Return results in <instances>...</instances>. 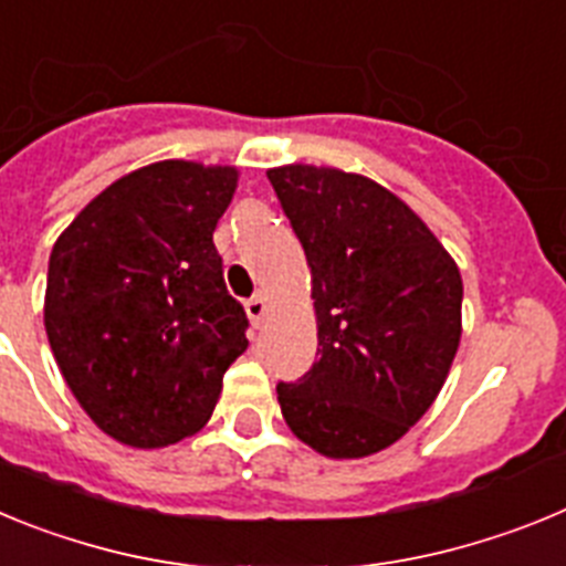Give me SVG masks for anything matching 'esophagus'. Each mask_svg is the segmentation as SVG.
Segmentation results:
<instances>
[{
	"label": "esophagus",
	"instance_id": "esophagus-1",
	"mask_svg": "<svg viewBox=\"0 0 566 566\" xmlns=\"http://www.w3.org/2000/svg\"><path fill=\"white\" fill-rule=\"evenodd\" d=\"M266 312H269L266 294H254V297L247 300V314H249V319H252L254 326H260V323H263Z\"/></svg>",
	"mask_w": 566,
	"mask_h": 566
}]
</instances>
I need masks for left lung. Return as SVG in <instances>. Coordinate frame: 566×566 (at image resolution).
I'll return each mask as SVG.
<instances>
[{
	"instance_id": "1",
	"label": "left lung",
	"mask_w": 566,
	"mask_h": 566,
	"mask_svg": "<svg viewBox=\"0 0 566 566\" xmlns=\"http://www.w3.org/2000/svg\"><path fill=\"white\" fill-rule=\"evenodd\" d=\"M312 269L317 363L277 385L283 419L328 459L402 439L442 391L462 339V274L391 189L312 164L269 169Z\"/></svg>"
}]
</instances>
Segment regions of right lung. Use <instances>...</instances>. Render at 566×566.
Instances as JSON below:
<instances>
[{
  "label": "right lung",
  "instance_id": "obj_1",
  "mask_svg": "<svg viewBox=\"0 0 566 566\" xmlns=\"http://www.w3.org/2000/svg\"><path fill=\"white\" fill-rule=\"evenodd\" d=\"M238 167L158 161L96 195L50 252L44 332L93 422L129 448H167L209 422L247 312L212 232Z\"/></svg>",
  "mask_w": 566,
  "mask_h": 566
}]
</instances>
